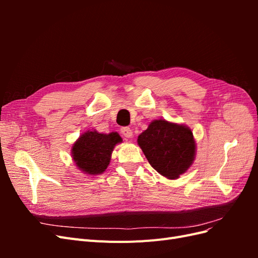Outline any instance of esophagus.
Here are the masks:
<instances>
[{
	"label": "esophagus",
	"instance_id": "esophagus-1",
	"mask_svg": "<svg viewBox=\"0 0 258 258\" xmlns=\"http://www.w3.org/2000/svg\"><path fill=\"white\" fill-rule=\"evenodd\" d=\"M120 131H121V134L124 138L130 139V138H132V136H134V134H132V130L129 127H122L120 129Z\"/></svg>",
	"mask_w": 258,
	"mask_h": 258
}]
</instances>
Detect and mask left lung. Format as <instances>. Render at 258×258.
Masks as SVG:
<instances>
[{
  "instance_id": "left-lung-1",
  "label": "left lung",
  "mask_w": 258,
  "mask_h": 258,
  "mask_svg": "<svg viewBox=\"0 0 258 258\" xmlns=\"http://www.w3.org/2000/svg\"><path fill=\"white\" fill-rule=\"evenodd\" d=\"M150 165L161 175L175 179L192 165L196 142L191 130L165 119L153 120L138 137Z\"/></svg>"
}]
</instances>
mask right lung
Listing matches in <instances>:
<instances>
[{
  "label": "right lung",
  "instance_id": "add662e5",
  "mask_svg": "<svg viewBox=\"0 0 258 258\" xmlns=\"http://www.w3.org/2000/svg\"><path fill=\"white\" fill-rule=\"evenodd\" d=\"M121 141L117 132L104 135L96 130L86 131L72 146V157L76 167L89 175L103 173L110 165L115 145Z\"/></svg>",
  "mask_w": 258,
  "mask_h": 258
}]
</instances>
